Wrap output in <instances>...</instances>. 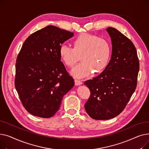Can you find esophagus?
<instances>
[{"label": "esophagus", "instance_id": "esophagus-1", "mask_svg": "<svg viewBox=\"0 0 149 149\" xmlns=\"http://www.w3.org/2000/svg\"><path fill=\"white\" fill-rule=\"evenodd\" d=\"M82 81H81L80 80H75V84L76 86H80L81 84H82Z\"/></svg>", "mask_w": 149, "mask_h": 149}]
</instances>
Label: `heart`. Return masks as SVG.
I'll list each match as a JSON object with an SVG mask.
<instances>
[{
    "label": "heart",
    "mask_w": 149,
    "mask_h": 149,
    "mask_svg": "<svg viewBox=\"0 0 149 149\" xmlns=\"http://www.w3.org/2000/svg\"><path fill=\"white\" fill-rule=\"evenodd\" d=\"M72 48L61 45L58 54L62 62L72 67L79 59L81 61L70 71L76 78L82 79L90 75L93 70L100 73L107 66L111 56V45L106 40L98 36L84 33L76 37L72 42Z\"/></svg>",
    "instance_id": "1"
}]
</instances>
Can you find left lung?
<instances>
[{
	"instance_id": "1",
	"label": "left lung",
	"mask_w": 149,
	"mask_h": 149,
	"mask_svg": "<svg viewBox=\"0 0 149 149\" xmlns=\"http://www.w3.org/2000/svg\"><path fill=\"white\" fill-rule=\"evenodd\" d=\"M106 31L112 42L111 60L99 75L84 82L91 91L85 110L97 120L113 118L123 111L136 89L139 68L133 43L114 28Z\"/></svg>"
}]
</instances>
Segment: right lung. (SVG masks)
<instances>
[{
    "label": "right lung",
    "instance_id": "1",
    "mask_svg": "<svg viewBox=\"0 0 149 149\" xmlns=\"http://www.w3.org/2000/svg\"><path fill=\"white\" fill-rule=\"evenodd\" d=\"M74 33L49 25L29 36L15 64V87L31 115L48 118L60 109L63 96L74 86L58 50Z\"/></svg>",
    "mask_w": 149,
    "mask_h": 149
}]
</instances>
